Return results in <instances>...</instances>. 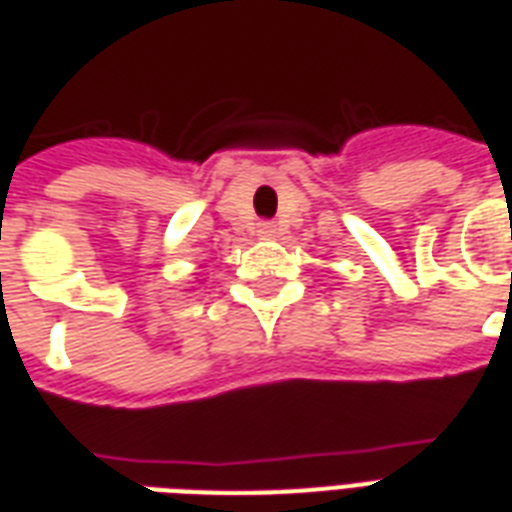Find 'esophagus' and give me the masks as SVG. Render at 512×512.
<instances>
[{
	"mask_svg": "<svg viewBox=\"0 0 512 512\" xmlns=\"http://www.w3.org/2000/svg\"><path fill=\"white\" fill-rule=\"evenodd\" d=\"M255 233H257V239L271 241V239H276V225H273V223H257Z\"/></svg>",
	"mask_w": 512,
	"mask_h": 512,
	"instance_id": "esophagus-1",
	"label": "esophagus"
}]
</instances>
